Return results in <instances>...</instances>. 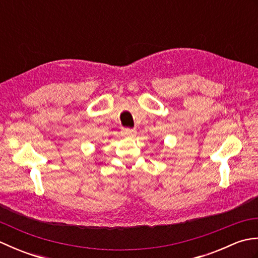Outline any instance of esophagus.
Masks as SVG:
<instances>
[{
    "label": "esophagus",
    "mask_w": 258,
    "mask_h": 258,
    "mask_svg": "<svg viewBox=\"0 0 258 258\" xmlns=\"http://www.w3.org/2000/svg\"><path fill=\"white\" fill-rule=\"evenodd\" d=\"M123 134L125 136H134L136 134V130L135 128H124L123 130Z\"/></svg>",
    "instance_id": "1"
}]
</instances>
